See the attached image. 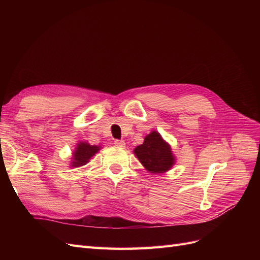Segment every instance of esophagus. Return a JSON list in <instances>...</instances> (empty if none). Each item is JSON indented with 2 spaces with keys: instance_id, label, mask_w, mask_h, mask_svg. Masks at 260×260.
Masks as SVG:
<instances>
[{
  "instance_id": "obj_1",
  "label": "esophagus",
  "mask_w": 260,
  "mask_h": 260,
  "mask_svg": "<svg viewBox=\"0 0 260 260\" xmlns=\"http://www.w3.org/2000/svg\"><path fill=\"white\" fill-rule=\"evenodd\" d=\"M115 145H116L117 147L123 148V147L125 146V143H124V141H122V140H116V141H115Z\"/></svg>"
}]
</instances>
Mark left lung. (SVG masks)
Listing matches in <instances>:
<instances>
[{
    "mask_svg": "<svg viewBox=\"0 0 260 260\" xmlns=\"http://www.w3.org/2000/svg\"><path fill=\"white\" fill-rule=\"evenodd\" d=\"M133 153L143 167L153 175L165 174L176 164V156L172 154L170 144L157 131L148 133L143 144L137 146Z\"/></svg>",
    "mask_w": 260,
    "mask_h": 260,
    "instance_id": "1",
    "label": "left lung"
}]
</instances>
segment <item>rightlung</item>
<instances>
[{
	"instance_id": "add662e5",
	"label": "right lung",
	"mask_w": 260,
	"mask_h": 260,
	"mask_svg": "<svg viewBox=\"0 0 260 260\" xmlns=\"http://www.w3.org/2000/svg\"><path fill=\"white\" fill-rule=\"evenodd\" d=\"M102 146L100 145H91L90 143L85 142V141H80L77 143L75 151L73 152L72 160H70V167L78 168L82 167L84 165L88 164L92 157L95 155Z\"/></svg>"
}]
</instances>
